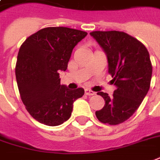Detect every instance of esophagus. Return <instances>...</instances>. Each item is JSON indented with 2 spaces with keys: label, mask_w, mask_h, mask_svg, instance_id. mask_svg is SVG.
<instances>
[{
  "label": "esophagus",
  "mask_w": 160,
  "mask_h": 160,
  "mask_svg": "<svg viewBox=\"0 0 160 160\" xmlns=\"http://www.w3.org/2000/svg\"><path fill=\"white\" fill-rule=\"evenodd\" d=\"M84 92H85V95H87V96H93V95L96 94L94 91H91V90H88V89H86Z\"/></svg>",
  "instance_id": "34e87169"
}]
</instances>
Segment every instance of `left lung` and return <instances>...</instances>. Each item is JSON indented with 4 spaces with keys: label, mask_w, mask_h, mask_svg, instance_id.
I'll list each match as a JSON object with an SVG mask.
<instances>
[{
    "label": "left lung",
    "mask_w": 160,
    "mask_h": 160,
    "mask_svg": "<svg viewBox=\"0 0 160 160\" xmlns=\"http://www.w3.org/2000/svg\"><path fill=\"white\" fill-rule=\"evenodd\" d=\"M90 35L106 54L108 72L117 87L112 97L98 92L105 104L96 116L103 124H121L137 111L149 91L152 74L149 52L142 42L124 32L93 31Z\"/></svg>",
    "instance_id": "1"
}]
</instances>
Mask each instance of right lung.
I'll list each match as a JSON object with an SVG mask.
<instances>
[{
	"label": "right lung",
	"instance_id": "1",
	"mask_svg": "<svg viewBox=\"0 0 160 160\" xmlns=\"http://www.w3.org/2000/svg\"><path fill=\"white\" fill-rule=\"evenodd\" d=\"M87 33L66 27H48L28 36L18 52L15 77L20 96L28 113L41 124L57 126L69 119L82 88L60 84L75 46Z\"/></svg>",
	"mask_w": 160,
	"mask_h": 160
}]
</instances>
